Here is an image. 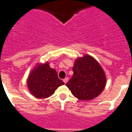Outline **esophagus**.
Segmentation results:
<instances>
[{
	"label": "esophagus",
	"mask_w": 132,
	"mask_h": 132,
	"mask_svg": "<svg viewBox=\"0 0 132 132\" xmlns=\"http://www.w3.org/2000/svg\"><path fill=\"white\" fill-rule=\"evenodd\" d=\"M68 81V77H66V78L63 79V81H64V84H66Z\"/></svg>",
	"instance_id": "esophagus-1"
}]
</instances>
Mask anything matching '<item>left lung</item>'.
I'll return each instance as SVG.
<instances>
[{
  "label": "left lung",
  "mask_w": 132,
  "mask_h": 132,
  "mask_svg": "<svg viewBox=\"0 0 132 132\" xmlns=\"http://www.w3.org/2000/svg\"><path fill=\"white\" fill-rule=\"evenodd\" d=\"M72 78L66 83L75 97L88 101L96 98L104 90L106 77L102 67L94 57L85 55L75 61Z\"/></svg>",
  "instance_id": "8db88e82"
}]
</instances>
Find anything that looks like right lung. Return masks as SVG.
<instances>
[{
  "label": "right lung",
  "instance_id": "add662e5",
  "mask_svg": "<svg viewBox=\"0 0 132 132\" xmlns=\"http://www.w3.org/2000/svg\"><path fill=\"white\" fill-rule=\"evenodd\" d=\"M64 83L58 78L57 73L48 63L40 64L33 69L27 79L30 92L37 98H48Z\"/></svg>",
  "mask_w": 132,
  "mask_h": 132
}]
</instances>
